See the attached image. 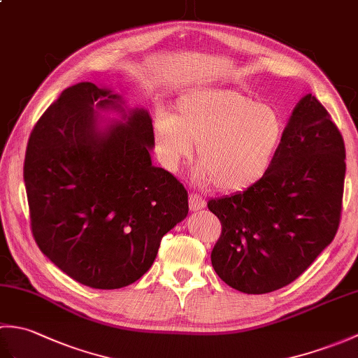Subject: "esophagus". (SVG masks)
<instances>
[{"mask_svg": "<svg viewBox=\"0 0 358 358\" xmlns=\"http://www.w3.org/2000/svg\"><path fill=\"white\" fill-rule=\"evenodd\" d=\"M204 206H206V201H204L201 195L195 192L189 195V208H191V210H199V209H203Z\"/></svg>", "mask_w": 358, "mask_h": 358, "instance_id": "esophagus-1", "label": "esophagus"}]
</instances>
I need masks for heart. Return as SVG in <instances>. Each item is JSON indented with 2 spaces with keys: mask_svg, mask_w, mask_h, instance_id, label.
<instances>
[{
  "mask_svg": "<svg viewBox=\"0 0 358 358\" xmlns=\"http://www.w3.org/2000/svg\"><path fill=\"white\" fill-rule=\"evenodd\" d=\"M283 121L268 104L231 89H199L183 95L177 113L155 123L164 164L173 169L196 146L203 183L226 192L245 191L260 181L277 155Z\"/></svg>",
  "mask_w": 358,
  "mask_h": 358,
  "instance_id": "obj_1",
  "label": "heart"
}]
</instances>
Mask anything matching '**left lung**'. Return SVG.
<instances>
[{"label":"left lung","instance_id":"obj_1","mask_svg":"<svg viewBox=\"0 0 358 358\" xmlns=\"http://www.w3.org/2000/svg\"><path fill=\"white\" fill-rule=\"evenodd\" d=\"M345 158L329 112L305 95L264 177L246 191L208 201L222 223L210 254L218 277L245 294H268L299 278L337 234Z\"/></svg>","mask_w":358,"mask_h":358}]
</instances>
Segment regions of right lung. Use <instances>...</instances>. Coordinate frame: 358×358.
<instances>
[{
	"instance_id": "obj_1",
	"label": "right lung",
	"mask_w": 358,
	"mask_h": 358,
	"mask_svg": "<svg viewBox=\"0 0 358 358\" xmlns=\"http://www.w3.org/2000/svg\"><path fill=\"white\" fill-rule=\"evenodd\" d=\"M121 98L94 83L64 89L29 136L24 158L30 229L41 252L78 283L120 289L154 263L163 235L185 220L187 191L152 166L148 110L98 131L95 109Z\"/></svg>"
}]
</instances>
